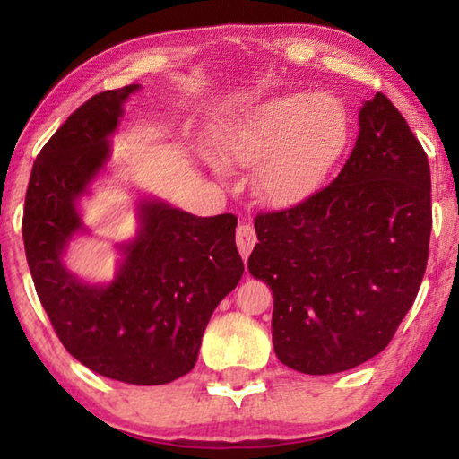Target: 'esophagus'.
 Masks as SVG:
<instances>
[{"mask_svg": "<svg viewBox=\"0 0 459 459\" xmlns=\"http://www.w3.org/2000/svg\"><path fill=\"white\" fill-rule=\"evenodd\" d=\"M255 243H257V232H255L251 224L240 222L237 227V247H238V253L243 255L245 261H247L248 255H251Z\"/></svg>", "mask_w": 459, "mask_h": 459, "instance_id": "1", "label": "esophagus"}]
</instances>
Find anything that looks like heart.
<instances>
[{
	"label": "heart",
	"instance_id": "obj_1",
	"mask_svg": "<svg viewBox=\"0 0 459 459\" xmlns=\"http://www.w3.org/2000/svg\"><path fill=\"white\" fill-rule=\"evenodd\" d=\"M351 143V115L340 99L291 92L255 108L222 143L224 158L257 168L269 204L295 206L320 188Z\"/></svg>",
	"mask_w": 459,
	"mask_h": 459
}]
</instances>
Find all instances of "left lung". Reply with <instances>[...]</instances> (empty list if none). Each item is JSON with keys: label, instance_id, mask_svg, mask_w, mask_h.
Instances as JSON below:
<instances>
[{"label": "left lung", "instance_id": "obj_1", "mask_svg": "<svg viewBox=\"0 0 459 459\" xmlns=\"http://www.w3.org/2000/svg\"><path fill=\"white\" fill-rule=\"evenodd\" d=\"M330 186L255 219L248 271L273 291L277 359L336 375L383 352L417 298L429 257L427 153L383 92Z\"/></svg>", "mask_w": 459, "mask_h": 459}]
</instances>
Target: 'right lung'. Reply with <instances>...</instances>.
<instances>
[{
  "label": "right lung",
  "mask_w": 459,
  "mask_h": 459,
  "mask_svg": "<svg viewBox=\"0 0 459 459\" xmlns=\"http://www.w3.org/2000/svg\"><path fill=\"white\" fill-rule=\"evenodd\" d=\"M139 89L91 97L42 147L30 176L26 259L40 304L62 346L97 375L129 385H166L196 364L202 333L224 295L243 277L235 214L194 216L143 200L135 240L108 285L66 271L62 251L82 230L79 200L108 160V135Z\"/></svg>",
  "instance_id": "obj_1"
}]
</instances>
